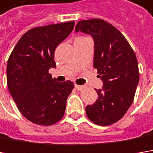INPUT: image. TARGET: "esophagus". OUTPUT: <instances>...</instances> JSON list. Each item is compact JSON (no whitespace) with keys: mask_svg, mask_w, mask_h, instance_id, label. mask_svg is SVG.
I'll return each mask as SVG.
<instances>
[{"mask_svg":"<svg viewBox=\"0 0 153 153\" xmlns=\"http://www.w3.org/2000/svg\"><path fill=\"white\" fill-rule=\"evenodd\" d=\"M75 88H76L77 90H79V91H81V90H83V89L85 88V86H84V85H76V84H75Z\"/></svg>","mask_w":153,"mask_h":153,"instance_id":"1","label":"esophagus"}]
</instances>
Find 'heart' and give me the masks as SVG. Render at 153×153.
<instances>
[{
    "label": "heart",
    "mask_w": 153,
    "mask_h": 153,
    "mask_svg": "<svg viewBox=\"0 0 153 153\" xmlns=\"http://www.w3.org/2000/svg\"><path fill=\"white\" fill-rule=\"evenodd\" d=\"M79 38H80V37H79Z\"/></svg>",
    "instance_id": "heart-1"
}]
</instances>
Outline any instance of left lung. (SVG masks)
I'll list each match as a JSON object with an SVG mask.
<instances>
[{
	"instance_id": "left-lung-1",
	"label": "left lung",
	"mask_w": 153,
	"mask_h": 153,
	"mask_svg": "<svg viewBox=\"0 0 153 153\" xmlns=\"http://www.w3.org/2000/svg\"><path fill=\"white\" fill-rule=\"evenodd\" d=\"M75 31L94 38V67L103 81L102 89H95L98 100L85 106V113L96 125H112L121 119L133 102L139 80L136 54L121 33L104 20L79 21Z\"/></svg>"
}]
</instances>
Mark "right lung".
Masks as SVG:
<instances>
[{
  "instance_id": "1",
  "label": "right lung",
  "mask_w": 153,
  "mask_h": 153,
  "mask_svg": "<svg viewBox=\"0 0 153 153\" xmlns=\"http://www.w3.org/2000/svg\"><path fill=\"white\" fill-rule=\"evenodd\" d=\"M74 22L36 27L15 45L7 65V84L19 111L36 125L52 126L65 113L74 85L58 82L49 74L56 68L54 51L73 31Z\"/></svg>"
}]
</instances>
